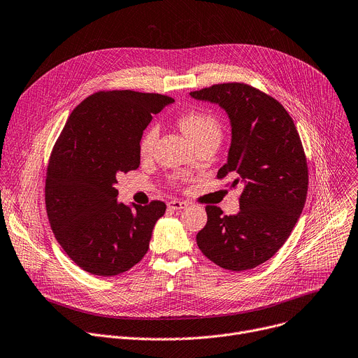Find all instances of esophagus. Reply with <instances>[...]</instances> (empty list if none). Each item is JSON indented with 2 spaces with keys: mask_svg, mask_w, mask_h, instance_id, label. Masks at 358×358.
Here are the masks:
<instances>
[{
  "mask_svg": "<svg viewBox=\"0 0 358 358\" xmlns=\"http://www.w3.org/2000/svg\"><path fill=\"white\" fill-rule=\"evenodd\" d=\"M168 206H169L171 209H173V210H179V209H183V208H186V206H187V203H186V202H183V201H178V199H173V201H171V202L168 203Z\"/></svg>",
  "mask_w": 358,
  "mask_h": 358,
  "instance_id": "34e87169",
  "label": "esophagus"
}]
</instances>
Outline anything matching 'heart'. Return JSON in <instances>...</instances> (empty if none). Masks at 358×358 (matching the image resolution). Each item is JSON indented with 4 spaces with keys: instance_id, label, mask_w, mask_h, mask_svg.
<instances>
[{
    "instance_id": "1",
    "label": "heart",
    "mask_w": 358,
    "mask_h": 358,
    "mask_svg": "<svg viewBox=\"0 0 358 358\" xmlns=\"http://www.w3.org/2000/svg\"><path fill=\"white\" fill-rule=\"evenodd\" d=\"M179 126L183 130V133L194 143H198V142L206 139V137L221 136V126H219V122L210 113H203V112L185 113L179 117ZM157 136H159V129L156 124L150 126L143 133L141 143H139V150H141L142 156H148L152 153L155 143L157 141ZM179 179H182V176H179V175L173 176L175 182H178Z\"/></svg>"
}]
</instances>
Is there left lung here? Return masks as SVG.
Listing matches in <instances>:
<instances>
[{
    "mask_svg": "<svg viewBox=\"0 0 358 358\" xmlns=\"http://www.w3.org/2000/svg\"><path fill=\"white\" fill-rule=\"evenodd\" d=\"M190 96L227 112L232 139L217 179L232 175L231 186L243 187L236 215L206 206L196 243L221 268L252 269L277 254L304 208L308 166L299 134L284 106L252 86L213 85Z\"/></svg>",
    "mask_w": 358,
    "mask_h": 358,
    "instance_id": "1",
    "label": "left lung"
}]
</instances>
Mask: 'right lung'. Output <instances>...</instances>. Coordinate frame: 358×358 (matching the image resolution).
<instances>
[{"label": "right lung", "instance_id": "1", "mask_svg": "<svg viewBox=\"0 0 358 358\" xmlns=\"http://www.w3.org/2000/svg\"><path fill=\"white\" fill-rule=\"evenodd\" d=\"M173 101L157 93L99 92L67 119L48 162L45 208L54 236L81 269L115 277L146 255L166 205L127 206L117 201L116 183L139 168L152 115Z\"/></svg>", "mask_w": 358, "mask_h": 358}]
</instances>
